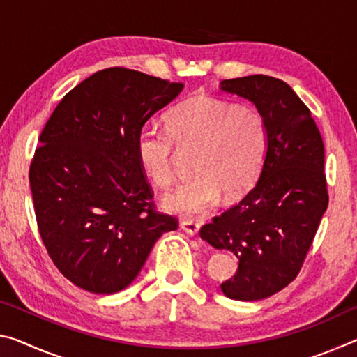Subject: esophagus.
<instances>
[{
  "instance_id": "34e87169",
  "label": "esophagus",
  "mask_w": 357,
  "mask_h": 357,
  "mask_svg": "<svg viewBox=\"0 0 357 357\" xmlns=\"http://www.w3.org/2000/svg\"><path fill=\"white\" fill-rule=\"evenodd\" d=\"M181 228H183L187 234H190V236H195V234L200 231V223L193 220H181Z\"/></svg>"
}]
</instances>
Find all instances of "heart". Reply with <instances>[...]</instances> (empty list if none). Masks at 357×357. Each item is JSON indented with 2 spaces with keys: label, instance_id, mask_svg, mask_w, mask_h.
I'll return each instance as SVG.
<instances>
[{
  "label": "heart",
  "instance_id": "b5f03b06",
  "mask_svg": "<svg viewBox=\"0 0 357 357\" xmlns=\"http://www.w3.org/2000/svg\"><path fill=\"white\" fill-rule=\"evenodd\" d=\"M168 130L144 126L137 134L138 164L155 185L173 183L176 146L195 149L192 172L184 183L162 197L168 213L202 217L219 202L243 195L261 172L268 130L261 113L211 96H195L172 108Z\"/></svg>",
  "mask_w": 357,
  "mask_h": 357
}]
</instances>
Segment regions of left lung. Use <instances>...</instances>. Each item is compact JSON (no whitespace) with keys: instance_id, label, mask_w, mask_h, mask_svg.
I'll return each mask as SVG.
<instances>
[{"instance_id":"8db88e82","label":"left lung","mask_w":357,"mask_h":357,"mask_svg":"<svg viewBox=\"0 0 357 357\" xmlns=\"http://www.w3.org/2000/svg\"><path fill=\"white\" fill-rule=\"evenodd\" d=\"M219 88L255 105L268 144L253 189L204 225L200 236L238 258L236 274L222 283V293L258 301L294 280L315 238L329 202L324 144L309 108L279 78H231Z\"/></svg>"}]
</instances>
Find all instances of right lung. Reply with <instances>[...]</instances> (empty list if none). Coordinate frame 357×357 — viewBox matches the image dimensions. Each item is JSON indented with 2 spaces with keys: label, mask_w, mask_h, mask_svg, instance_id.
<instances>
[{
  "label": "right lung",
  "mask_w": 357,
  "mask_h": 357,
  "mask_svg": "<svg viewBox=\"0 0 357 357\" xmlns=\"http://www.w3.org/2000/svg\"><path fill=\"white\" fill-rule=\"evenodd\" d=\"M183 88L132 69L99 70L64 96L42 130L29 168L34 213L48 255L74 285L121 291L155 241L178 228L154 211L135 140Z\"/></svg>",
  "instance_id": "add662e5"
}]
</instances>
